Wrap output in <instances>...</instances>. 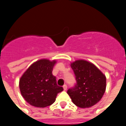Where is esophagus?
Here are the masks:
<instances>
[{
    "label": "esophagus",
    "mask_w": 126,
    "mask_h": 126,
    "mask_svg": "<svg viewBox=\"0 0 126 126\" xmlns=\"http://www.w3.org/2000/svg\"><path fill=\"white\" fill-rule=\"evenodd\" d=\"M63 90H64V91H66V90H67V86L66 85V84H64V85H63Z\"/></svg>",
    "instance_id": "1"
}]
</instances>
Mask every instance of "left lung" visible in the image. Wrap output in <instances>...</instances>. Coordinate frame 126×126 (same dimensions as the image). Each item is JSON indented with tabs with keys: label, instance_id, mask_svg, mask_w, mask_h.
Wrapping results in <instances>:
<instances>
[{
	"label": "left lung",
	"instance_id": "1",
	"mask_svg": "<svg viewBox=\"0 0 126 126\" xmlns=\"http://www.w3.org/2000/svg\"><path fill=\"white\" fill-rule=\"evenodd\" d=\"M76 84L67 93L72 102L80 108L93 106L101 99L106 88V77L93 63L84 60L71 63Z\"/></svg>",
	"mask_w": 126,
	"mask_h": 126
}]
</instances>
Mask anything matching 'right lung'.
<instances>
[{
    "label": "right lung",
    "instance_id": "obj_1",
    "mask_svg": "<svg viewBox=\"0 0 126 126\" xmlns=\"http://www.w3.org/2000/svg\"><path fill=\"white\" fill-rule=\"evenodd\" d=\"M56 60H39L34 62L26 70L19 80L21 94L29 104L36 108L51 105L57 94L63 88L56 84L52 74Z\"/></svg>",
    "mask_w": 126,
    "mask_h": 126
}]
</instances>
